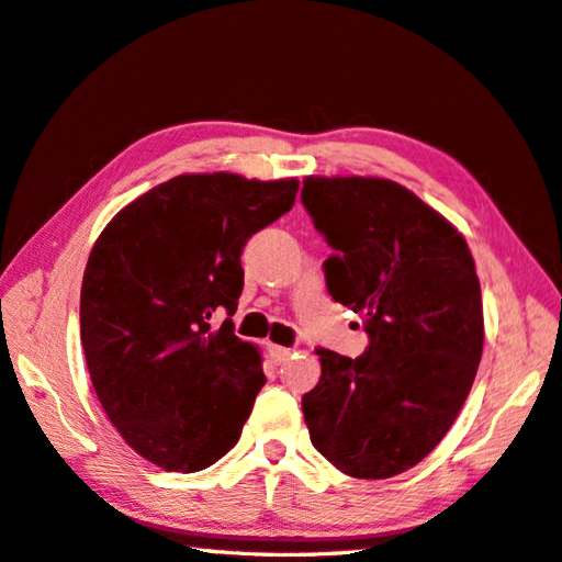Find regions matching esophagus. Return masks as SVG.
<instances>
[{
    "label": "esophagus",
    "instance_id": "obj_1",
    "mask_svg": "<svg viewBox=\"0 0 562 562\" xmlns=\"http://www.w3.org/2000/svg\"><path fill=\"white\" fill-rule=\"evenodd\" d=\"M292 351H294V349H290V347H280V345L272 347V355H276V359H278V361L290 359V357H292Z\"/></svg>",
    "mask_w": 562,
    "mask_h": 562
}]
</instances>
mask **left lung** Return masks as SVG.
I'll list each match as a JSON object with an SVG mask.
<instances>
[{
	"mask_svg": "<svg viewBox=\"0 0 562 562\" xmlns=\"http://www.w3.org/2000/svg\"><path fill=\"white\" fill-rule=\"evenodd\" d=\"M302 201L335 251L328 292L371 337L357 359L318 349L321 381L302 397L311 442L347 476H397L438 446L474 383L484 306L472 251L397 181L306 177Z\"/></svg>",
	"mask_w": 562,
	"mask_h": 562,
	"instance_id": "obj_1",
	"label": "left lung"
}]
</instances>
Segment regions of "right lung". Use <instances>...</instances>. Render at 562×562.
<instances>
[{"mask_svg":"<svg viewBox=\"0 0 562 562\" xmlns=\"http://www.w3.org/2000/svg\"><path fill=\"white\" fill-rule=\"evenodd\" d=\"M299 181L179 175L100 232L81 284V345L95 395L126 446L165 472H201L241 436L266 385L234 335L239 256L294 205Z\"/></svg>","mask_w":562,"mask_h":562,"instance_id":"obj_1","label":"right lung"}]
</instances>
